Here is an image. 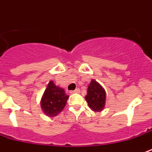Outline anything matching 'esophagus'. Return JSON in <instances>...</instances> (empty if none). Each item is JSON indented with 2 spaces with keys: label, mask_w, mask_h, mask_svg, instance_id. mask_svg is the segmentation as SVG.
<instances>
[{
  "label": "esophagus",
  "mask_w": 152,
  "mask_h": 152,
  "mask_svg": "<svg viewBox=\"0 0 152 152\" xmlns=\"http://www.w3.org/2000/svg\"><path fill=\"white\" fill-rule=\"evenodd\" d=\"M79 91H80V90L78 89V88H77V89H75V91H70V94H74V93H79Z\"/></svg>",
  "instance_id": "obj_1"
}]
</instances>
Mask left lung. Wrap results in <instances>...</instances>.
Instances as JSON below:
<instances>
[{
	"label": "left lung",
	"mask_w": 152,
	"mask_h": 152,
	"mask_svg": "<svg viewBox=\"0 0 152 152\" xmlns=\"http://www.w3.org/2000/svg\"><path fill=\"white\" fill-rule=\"evenodd\" d=\"M85 99L88 106L94 112H101L105 106L106 92L104 87L94 79H91L88 86Z\"/></svg>",
	"instance_id": "obj_1"
}]
</instances>
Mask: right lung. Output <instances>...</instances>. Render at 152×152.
Listing matches in <instances>:
<instances>
[{"instance_id":"add662e5","label":"right lung","mask_w":152,"mask_h":152,"mask_svg":"<svg viewBox=\"0 0 152 152\" xmlns=\"http://www.w3.org/2000/svg\"><path fill=\"white\" fill-rule=\"evenodd\" d=\"M68 99L69 96L65 94V90L50 81L41 98L42 111L48 117H56L64 109Z\"/></svg>"}]
</instances>
